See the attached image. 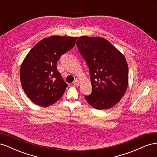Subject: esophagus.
Listing matches in <instances>:
<instances>
[{
	"mask_svg": "<svg viewBox=\"0 0 157 157\" xmlns=\"http://www.w3.org/2000/svg\"><path fill=\"white\" fill-rule=\"evenodd\" d=\"M73 85H75V86H79V81L78 80H75L74 82H73Z\"/></svg>",
	"mask_w": 157,
	"mask_h": 157,
	"instance_id": "obj_1",
	"label": "esophagus"
}]
</instances>
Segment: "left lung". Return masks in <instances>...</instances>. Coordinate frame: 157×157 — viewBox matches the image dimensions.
<instances>
[{
  "label": "left lung",
  "mask_w": 157,
  "mask_h": 157,
  "mask_svg": "<svg viewBox=\"0 0 157 157\" xmlns=\"http://www.w3.org/2000/svg\"><path fill=\"white\" fill-rule=\"evenodd\" d=\"M80 54L87 63L92 93L85 99L94 108H111L119 102L128 87L126 60L111 42L100 37L80 36L77 42Z\"/></svg>",
  "instance_id": "left-lung-1"
}]
</instances>
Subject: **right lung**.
<instances>
[{
	"label": "right lung",
	"mask_w": 157,
	"mask_h": 157,
	"mask_svg": "<svg viewBox=\"0 0 157 157\" xmlns=\"http://www.w3.org/2000/svg\"><path fill=\"white\" fill-rule=\"evenodd\" d=\"M77 37L52 36L33 47L20 68L22 88L37 105L48 107L59 100L67 87L57 69V62L72 49Z\"/></svg>",
	"instance_id": "add662e5"
}]
</instances>
